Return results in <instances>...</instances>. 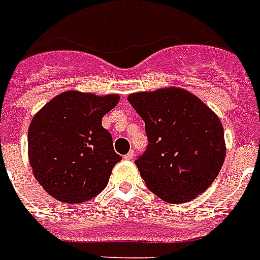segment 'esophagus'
<instances>
[{"label":"esophagus","mask_w":260,"mask_h":260,"mask_svg":"<svg viewBox=\"0 0 260 260\" xmlns=\"http://www.w3.org/2000/svg\"><path fill=\"white\" fill-rule=\"evenodd\" d=\"M133 155H135V152H133V150H131V152H128L127 154L124 155V159H132Z\"/></svg>","instance_id":"34e87169"}]
</instances>
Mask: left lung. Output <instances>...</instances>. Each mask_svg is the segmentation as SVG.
<instances>
[{
    "mask_svg": "<svg viewBox=\"0 0 260 260\" xmlns=\"http://www.w3.org/2000/svg\"><path fill=\"white\" fill-rule=\"evenodd\" d=\"M145 121L148 146L135 161L148 188L179 204L208 188L225 159L224 128L191 92L178 87L128 96Z\"/></svg>",
    "mask_w": 260,
    "mask_h": 260,
    "instance_id": "left-lung-1",
    "label": "left lung"
}]
</instances>
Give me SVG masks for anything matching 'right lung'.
Instances as JSON below:
<instances>
[{"label":"right lung","instance_id":"1","mask_svg":"<svg viewBox=\"0 0 260 260\" xmlns=\"http://www.w3.org/2000/svg\"><path fill=\"white\" fill-rule=\"evenodd\" d=\"M119 95L65 91L34 116L28 128V157L36 180L64 203L87 202L106 188L121 157L102 117Z\"/></svg>","mask_w":260,"mask_h":260}]
</instances>
